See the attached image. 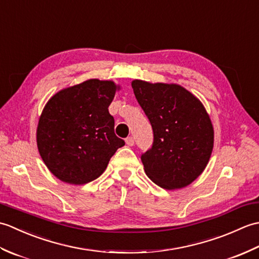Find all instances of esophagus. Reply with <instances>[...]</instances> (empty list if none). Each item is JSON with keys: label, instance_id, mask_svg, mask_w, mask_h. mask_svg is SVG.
Instances as JSON below:
<instances>
[{"label": "esophagus", "instance_id": "1", "mask_svg": "<svg viewBox=\"0 0 259 259\" xmlns=\"http://www.w3.org/2000/svg\"><path fill=\"white\" fill-rule=\"evenodd\" d=\"M125 144L128 145V146H134L135 145V139H134V137H128V138L125 139Z\"/></svg>", "mask_w": 259, "mask_h": 259}]
</instances>
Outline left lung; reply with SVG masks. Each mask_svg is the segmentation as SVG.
I'll list each match as a JSON object with an SVG mask.
<instances>
[{"label": "left lung", "instance_id": "8db88e82", "mask_svg": "<svg viewBox=\"0 0 259 259\" xmlns=\"http://www.w3.org/2000/svg\"><path fill=\"white\" fill-rule=\"evenodd\" d=\"M131 85L153 131L152 147L141 155L147 176L168 190L190 185L205 170L213 147L205 107L178 84L134 80Z\"/></svg>", "mask_w": 259, "mask_h": 259}]
</instances>
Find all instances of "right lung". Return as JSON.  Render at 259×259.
Here are the masks:
<instances>
[{"label":"right lung","instance_id":"obj_1","mask_svg":"<svg viewBox=\"0 0 259 259\" xmlns=\"http://www.w3.org/2000/svg\"><path fill=\"white\" fill-rule=\"evenodd\" d=\"M117 89L112 81L90 79L59 91L46 104L36 130L37 149L60 180L90 183L124 146L114 134V119L108 110Z\"/></svg>","mask_w":259,"mask_h":259}]
</instances>
